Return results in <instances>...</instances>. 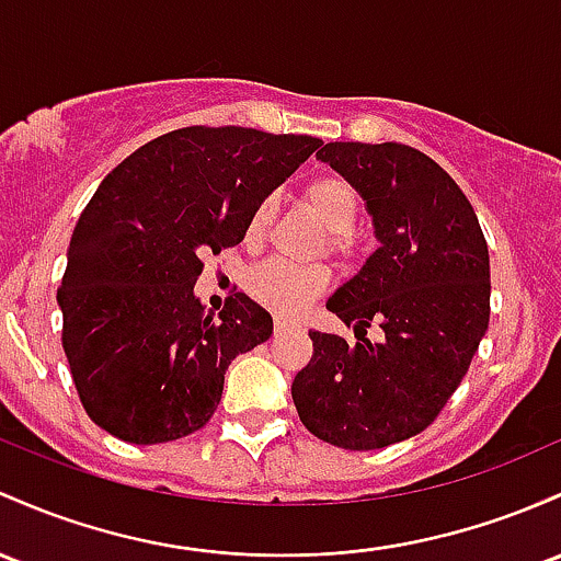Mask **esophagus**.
<instances>
[{"label":"esophagus","mask_w":561,"mask_h":561,"mask_svg":"<svg viewBox=\"0 0 561 561\" xmlns=\"http://www.w3.org/2000/svg\"><path fill=\"white\" fill-rule=\"evenodd\" d=\"M285 330H287V319L276 317L274 319V332H276V335H282V332H285Z\"/></svg>","instance_id":"obj_1"}]
</instances>
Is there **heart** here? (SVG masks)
<instances>
[{"instance_id": "1", "label": "heart", "mask_w": 561, "mask_h": 561, "mask_svg": "<svg viewBox=\"0 0 561 561\" xmlns=\"http://www.w3.org/2000/svg\"><path fill=\"white\" fill-rule=\"evenodd\" d=\"M306 207L317 215L319 224L330 231L328 248L335 255L351 252V229L359 218V194L341 175H319L306 183L304 188ZM274 215V202H257L244 224V242L261 244ZM332 285V271L324 263L313 266H293L285 261H266L255 266L248 276V290L261 306H266L282 317L300 313L313 300L322 298Z\"/></svg>"}]
</instances>
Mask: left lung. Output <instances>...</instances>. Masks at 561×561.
Here are the masks:
<instances>
[{
    "mask_svg": "<svg viewBox=\"0 0 561 561\" xmlns=\"http://www.w3.org/2000/svg\"><path fill=\"white\" fill-rule=\"evenodd\" d=\"M317 157L362 194L378 250L328 300L356 343L309 332L293 402L322 442L380 450L428 428L469 373L490 324V252L471 202L423 151L328 144ZM373 321L378 344L364 337Z\"/></svg>",
    "mask_w": 561,
    "mask_h": 561,
    "instance_id": "8db88e82",
    "label": "left lung"
}]
</instances>
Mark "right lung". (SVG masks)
Segmentation results:
<instances>
[{"instance_id":"obj_1","label":"right lung","mask_w":561,"mask_h":561,"mask_svg":"<svg viewBox=\"0 0 561 561\" xmlns=\"http://www.w3.org/2000/svg\"><path fill=\"white\" fill-rule=\"evenodd\" d=\"M319 146L196 125L149 140L103 178L58 290L66 359L98 426L159 445L210 421L229 365L268 341L274 322L244 293L207 313L194 295L202 257L242 242L257 202Z\"/></svg>"}]
</instances>
